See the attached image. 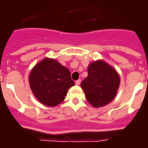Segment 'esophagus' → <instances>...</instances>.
Here are the masks:
<instances>
[{
  "label": "esophagus",
  "instance_id": "34e87169",
  "mask_svg": "<svg viewBox=\"0 0 148 148\" xmlns=\"http://www.w3.org/2000/svg\"><path fill=\"white\" fill-rule=\"evenodd\" d=\"M80 82H81V79H78L75 81V85H77V86H79V85L80 84Z\"/></svg>",
  "mask_w": 148,
  "mask_h": 148
}]
</instances>
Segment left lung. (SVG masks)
<instances>
[{
	"label": "left lung",
	"mask_w": 148,
	"mask_h": 148,
	"mask_svg": "<svg viewBox=\"0 0 148 148\" xmlns=\"http://www.w3.org/2000/svg\"><path fill=\"white\" fill-rule=\"evenodd\" d=\"M117 72L103 60L92 62L88 76L81 82L87 101L94 107L106 106L115 98L120 86Z\"/></svg>",
	"instance_id": "obj_1"
}]
</instances>
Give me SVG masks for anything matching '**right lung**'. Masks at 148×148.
I'll list each match as a JSON object with an SVG mask.
<instances>
[{
	"label": "right lung",
	"instance_id": "right-lung-1",
	"mask_svg": "<svg viewBox=\"0 0 148 148\" xmlns=\"http://www.w3.org/2000/svg\"><path fill=\"white\" fill-rule=\"evenodd\" d=\"M33 94L40 103L48 106L61 103L68 90L75 85L70 71L52 58H46L35 65L29 75Z\"/></svg>",
	"mask_w": 148,
	"mask_h": 148
}]
</instances>
